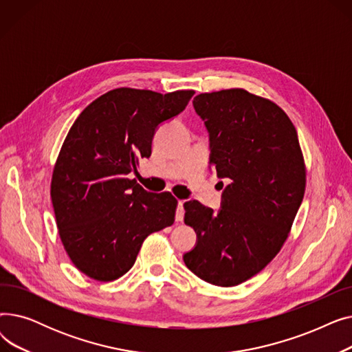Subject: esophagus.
Segmentation results:
<instances>
[{
    "instance_id": "esophagus-1",
    "label": "esophagus",
    "mask_w": 352,
    "mask_h": 352,
    "mask_svg": "<svg viewBox=\"0 0 352 352\" xmlns=\"http://www.w3.org/2000/svg\"><path fill=\"white\" fill-rule=\"evenodd\" d=\"M184 214H186V211H184V201L182 199H179L178 201V208H177V215H175V219L177 221H181L184 219Z\"/></svg>"
}]
</instances>
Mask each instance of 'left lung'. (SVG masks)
<instances>
[{
	"label": "left lung",
	"instance_id": "obj_1",
	"mask_svg": "<svg viewBox=\"0 0 352 352\" xmlns=\"http://www.w3.org/2000/svg\"><path fill=\"white\" fill-rule=\"evenodd\" d=\"M210 133V164L230 184L218 212L192 199L186 224L198 235L184 263L201 280L234 287L280 252L302 202L307 170L298 134L281 107L244 88L192 101Z\"/></svg>",
	"mask_w": 352,
	"mask_h": 352
}]
</instances>
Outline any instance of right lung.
<instances>
[{"instance_id":"obj_1","label":"right lung","mask_w":352,"mask_h":352,"mask_svg":"<svg viewBox=\"0 0 352 352\" xmlns=\"http://www.w3.org/2000/svg\"><path fill=\"white\" fill-rule=\"evenodd\" d=\"M194 94L116 88L85 107L69 128L54 165L51 201L64 250L89 278H120L144 239L174 224L177 198L148 192L128 174L151 155L157 126Z\"/></svg>"}]
</instances>
